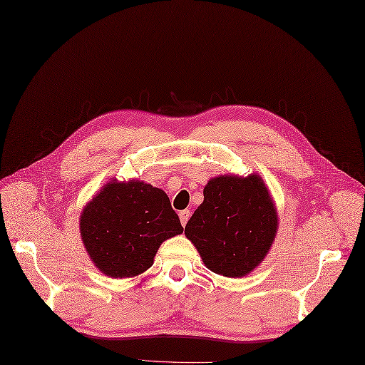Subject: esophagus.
<instances>
[{"label":"esophagus","instance_id":"1","mask_svg":"<svg viewBox=\"0 0 365 365\" xmlns=\"http://www.w3.org/2000/svg\"><path fill=\"white\" fill-rule=\"evenodd\" d=\"M189 218H190V210L184 209V210H181V212H180V220H181V225H182V226L187 225Z\"/></svg>","mask_w":365,"mask_h":365}]
</instances>
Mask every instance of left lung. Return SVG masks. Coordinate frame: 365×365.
<instances>
[{
	"mask_svg": "<svg viewBox=\"0 0 365 365\" xmlns=\"http://www.w3.org/2000/svg\"><path fill=\"white\" fill-rule=\"evenodd\" d=\"M204 201L184 234L204 264L225 277H243L269 252L279 218L262 176L220 175L206 184Z\"/></svg>",
	"mask_w": 365,
	"mask_h": 365,
	"instance_id": "obj_1",
	"label": "left lung"
}]
</instances>
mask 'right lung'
Masks as SVG:
<instances>
[{
  "instance_id": "1",
  "label": "right lung",
  "mask_w": 365,
  "mask_h": 365,
  "mask_svg": "<svg viewBox=\"0 0 365 365\" xmlns=\"http://www.w3.org/2000/svg\"><path fill=\"white\" fill-rule=\"evenodd\" d=\"M181 232V221L165 192L136 180L105 184L80 217L88 255L113 279L147 271L161 243Z\"/></svg>"
}]
</instances>
